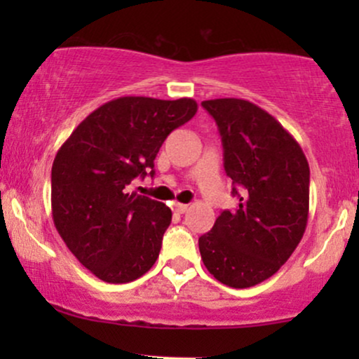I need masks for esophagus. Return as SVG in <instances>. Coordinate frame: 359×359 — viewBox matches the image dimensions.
Wrapping results in <instances>:
<instances>
[{
  "label": "esophagus",
  "mask_w": 359,
  "mask_h": 359,
  "mask_svg": "<svg viewBox=\"0 0 359 359\" xmlns=\"http://www.w3.org/2000/svg\"><path fill=\"white\" fill-rule=\"evenodd\" d=\"M174 209H175V212H179V214H184V212H187L189 205H187V204H180V203H177V204L174 205Z\"/></svg>",
  "instance_id": "34e87169"
}]
</instances>
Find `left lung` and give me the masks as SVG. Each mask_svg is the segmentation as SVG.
<instances>
[{
	"mask_svg": "<svg viewBox=\"0 0 359 359\" xmlns=\"http://www.w3.org/2000/svg\"><path fill=\"white\" fill-rule=\"evenodd\" d=\"M203 108L219 130L240 204L199 238L201 258L221 283L248 288L277 273L302 240L311 170L295 138L253 102L222 97L203 101Z\"/></svg>",
	"mask_w": 359,
	"mask_h": 359,
	"instance_id": "8db88e82",
	"label": "left lung"
}]
</instances>
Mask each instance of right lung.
<instances>
[{
  "label": "right lung",
  "instance_id": "add662e5",
  "mask_svg": "<svg viewBox=\"0 0 359 359\" xmlns=\"http://www.w3.org/2000/svg\"><path fill=\"white\" fill-rule=\"evenodd\" d=\"M196 113L191 97H118L93 111L57 151L53 224L74 257L102 282H133L158 258L172 211L125 189L135 177H154L162 143Z\"/></svg>",
  "mask_w": 359,
  "mask_h": 359
}]
</instances>
